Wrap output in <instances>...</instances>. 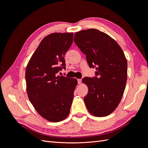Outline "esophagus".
<instances>
[{"label": "esophagus", "mask_w": 148, "mask_h": 148, "mask_svg": "<svg viewBox=\"0 0 148 148\" xmlns=\"http://www.w3.org/2000/svg\"><path fill=\"white\" fill-rule=\"evenodd\" d=\"M77 80H78V84L81 83V82H82V79H78Z\"/></svg>", "instance_id": "esophagus-1"}]
</instances>
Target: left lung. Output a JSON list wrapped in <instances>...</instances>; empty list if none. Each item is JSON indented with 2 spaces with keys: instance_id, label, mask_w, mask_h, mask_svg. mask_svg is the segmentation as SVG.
I'll list each match as a JSON object with an SVG mask.
<instances>
[{
  "instance_id": "left-lung-1",
  "label": "left lung",
  "mask_w": 148,
  "mask_h": 148,
  "mask_svg": "<svg viewBox=\"0 0 148 148\" xmlns=\"http://www.w3.org/2000/svg\"><path fill=\"white\" fill-rule=\"evenodd\" d=\"M74 42L86 55L89 66L96 69L92 78L84 77L88 87L84 97L92 115L104 117L117 108L127 80V60L122 48L109 35L96 29L76 33Z\"/></svg>"
}]
</instances>
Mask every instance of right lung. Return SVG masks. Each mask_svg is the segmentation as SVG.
Returning a JSON list of instances; mask_svg holds the SVG:
<instances>
[{"label": "right lung", "mask_w": 148, "mask_h": 148, "mask_svg": "<svg viewBox=\"0 0 148 148\" xmlns=\"http://www.w3.org/2000/svg\"><path fill=\"white\" fill-rule=\"evenodd\" d=\"M73 33H54L40 42L26 66L29 99L42 117L52 122L69 115L77 80L57 76L65 70L64 56L73 42Z\"/></svg>", "instance_id": "1"}]
</instances>
